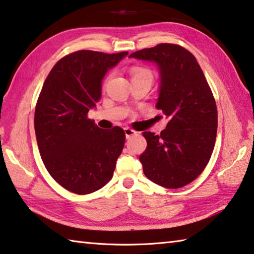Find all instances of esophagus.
<instances>
[{
  "mask_svg": "<svg viewBox=\"0 0 254 254\" xmlns=\"http://www.w3.org/2000/svg\"><path fill=\"white\" fill-rule=\"evenodd\" d=\"M124 132H126V136L127 137V139L137 133L135 130H133V128H131V127H126L124 128Z\"/></svg>",
  "mask_w": 254,
  "mask_h": 254,
  "instance_id": "esophagus-1",
  "label": "esophagus"
}]
</instances>
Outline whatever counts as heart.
Returning <instances> with one entry per match:
<instances>
[{
    "mask_svg": "<svg viewBox=\"0 0 254 254\" xmlns=\"http://www.w3.org/2000/svg\"><path fill=\"white\" fill-rule=\"evenodd\" d=\"M131 78L137 79V78H151L152 79V72L150 71L148 68L141 67V66H134L131 68Z\"/></svg>",
    "mask_w": 254,
    "mask_h": 254,
    "instance_id": "obj_1",
    "label": "heart"
}]
</instances>
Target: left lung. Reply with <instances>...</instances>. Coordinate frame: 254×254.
<instances>
[{
  "instance_id": "1",
  "label": "left lung",
  "mask_w": 254,
  "mask_h": 254,
  "mask_svg": "<svg viewBox=\"0 0 254 254\" xmlns=\"http://www.w3.org/2000/svg\"><path fill=\"white\" fill-rule=\"evenodd\" d=\"M128 57L157 63L161 86L156 107L168 119L160 135L143 132V173L162 187L182 188L203 173L213 153L217 109L212 89L194 55L179 45L159 44Z\"/></svg>"
}]
</instances>
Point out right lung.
Wrapping results in <instances>:
<instances>
[{
    "label": "right lung",
    "mask_w": 254,
    "mask_h": 254,
    "mask_svg": "<svg viewBox=\"0 0 254 254\" xmlns=\"http://www.w3.org/2000/svg\"><path fill=\"white\" fill-rule=\"evenodd\" d=\"M127 51L79 50L50 70L34 111L37 143L46 169L67 190L87 195L113 177L126 133L100 128L87 114L102 96V79Z\"/></svg>",
    "instance_id": "1"
}]
</instances>
